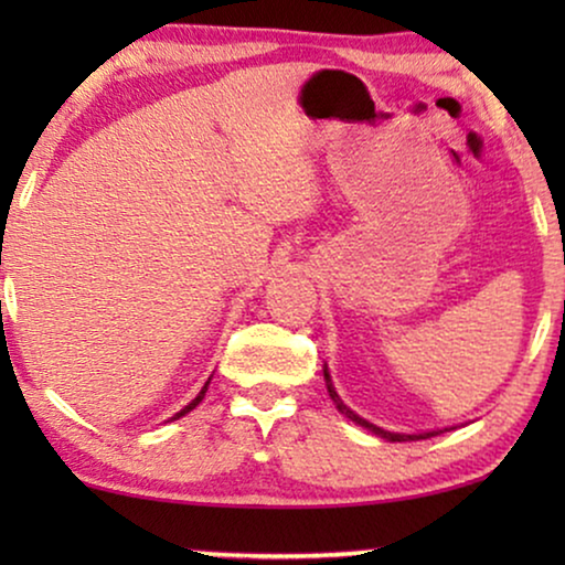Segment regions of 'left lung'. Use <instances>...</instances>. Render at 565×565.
Listing matches in <instances>:
<instances>
[{"mask_svg": "<svg viewBox=\"0 0 565 565\" xmlns=\"http://www.w3.org/2000/svg\"><path fill=\"white\" fill-rule=\"evenodd\" d=\"M323 381H327V391H329V396H331V401H334V406L339 408V412H342V414H344L347 419H350V422L358 424V427L367 429V431H373L375 437H381V439H388V443H416V439H427V437L443 435V429H429V431H419V435H404V431H388V429H383V427H375V424H370L367 419H362L360 414H354L352 408L347 406L342 398H339V393H337V388H334V383H331V375H329V367H327V365H323Z\"/></svg>", "mask_w": 565, "mask_h": 565, "instance_id": "left-lung-1", "label": "left lung"}]
</instances>
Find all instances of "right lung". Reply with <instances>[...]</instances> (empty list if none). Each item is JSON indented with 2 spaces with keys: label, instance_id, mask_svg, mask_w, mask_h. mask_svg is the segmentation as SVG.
<instances>
[{
  "label": "right lung",
  "instance_id": "1",
  "mask_svg": "<svg viewBox=\"0 0 565 565\" xmlns=\"http://www.w3.org/2000/svg\"><path fill=\"white\" fill-rule=\"evenodd\" d=\"M207 385H211V377H207V381H205V385H203V388H200V393H198V396H195V398H192L188 406H184V408H180V412H177V414L172 416V422H174V419H180V416H184V414H190V412H192V408H195V406L200 404V401H203V398H205V391H207Z\"/></svg>",
  "mask_w": 565,
  "mask_h": 565
}]
</instances>
